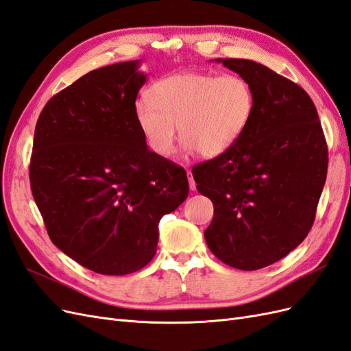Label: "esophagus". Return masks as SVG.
Returning a JSON list of instances; mask_svg holds the SVG:
<instances>
[{
    "mask_svg": "<svg viewBox=\"0 0 351 351\" xmlns=\"http://www.w3.org/2000/svg\"><path fill=\"white\" fill-rule=\"evenodd\" d=\"M187 177H189V186H190V190H195V189H196V183H195V180H193L192 171H189V169H187Z\"/></svg>",
    "mask_w": 351,
    "mask_h": 351,
    "instance_id": "34e87169",
    "label": "esophagus"
}]
</instances>
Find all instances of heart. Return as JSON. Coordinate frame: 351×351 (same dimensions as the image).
<instances>
[{
	"label": "heart",
	"instance_id": "heart-1",
	"mask_svg": "<svg viewBox=\"0 0 351 351\" xmlns=\"http://www.w3.org/2000/svg\"><path fill=\"white\" fill-rule=\"evenodd\" d=\"M136 105V123L149 149L161 158L174 151L178 133L184 151L215 158L246 132L254 111L250 83L237 74L187 71L164 77Z\"/></svg>",
	"mask_w": 351,
	"mask_h": 351
}]
</instances>
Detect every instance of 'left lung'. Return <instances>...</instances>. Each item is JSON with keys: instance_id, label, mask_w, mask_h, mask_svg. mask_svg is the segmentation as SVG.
<instances>
[{"instance_id": "1", "label": "left lung", "mask_w": 351, "mask_h": 351, "mask_svg": "<svg viewBox=\"0 0 351 351\" xmlns=\"http://www.w3.org/2000/svg\"><path fill=\"white\" fill-rule=\"evenodd\" d=\"M246 79L254 111L230 151L192 168L214 204L208 247L232 268L278 262L311 231L326 180L328 147L303 88L252 60H217Z\"/></svg>"}]
</instances>
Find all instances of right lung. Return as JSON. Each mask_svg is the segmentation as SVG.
I'll return each mask as SVG.
<instances>
[{"label": "right lung", "mask_w": 351, "mask_h": 351, "mask_svg": "<svg viewBox=\"0 0 351 351\" xmlns=\"http://www.w3.org/2000/svg\"><path fill=\"white\" fill-rule=\"evenodd\" d=\"M139 61L89 71L52 97L34 137L29 177L51 241L104 275L142 269L158 224L189 195L183 167L147 149L136 123Z\"/></svg>", "instance_id": "obj_1"}]
</instances>
